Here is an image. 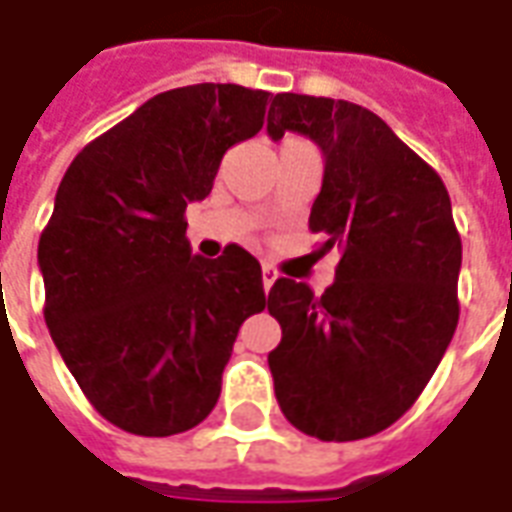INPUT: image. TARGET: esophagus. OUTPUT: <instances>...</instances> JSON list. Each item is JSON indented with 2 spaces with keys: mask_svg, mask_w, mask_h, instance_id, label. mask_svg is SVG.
Masks as SVG:
<instances>
[{
  "mask_svg": "<svg viewBox=\"0 0 512 512\" xmlns=\"http://www.w3.org/2000/svg\"><path fill=\"white\" fill-rule=\"evenodd\" d=\"M279 279V270L273 265H262V285H265V293H270L273 282Z\"/></svg>",
  "mask_w": 512,
  "mask_h": 512,
  "instance_id": "1",
  "label": "esophagus"
}]
</instances>
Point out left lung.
<instances>
[{"mask_svg":"<svg viewBox=\"0 0 512 512\" xmlns=\"http://www.w3.org/2000/svg\"><path fill=\"white\" fill-rule=\"evenodd\" d=\"M285 130L322 148L310 230L342 259L322 296L287 276L270 287L282 342L267 364L287 422L356 442L402 419L442 362L459 325L462 239L442 176L373 110L276 93L267 133Z\"/></svg>","mask_w":512,"mask_h":512,"instance_id":"1","label":"left lung"}]
</instances>
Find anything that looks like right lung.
<instances>
[{
  "mask_svg": "<svg viewBox=\"0 0 512 512\" xmlns=\"http://www.w3.org/2000/svg\"><path fill=\"white\" fill-rule=\"evenodd\" d=\"M267 90L187 85L79 150L39 239L45 322L88 402L136 436L207 419L247 316L265 310L245 247L190 253L185 207L265 125Z\"/></svg>",
  "mask_w": 512,
  "mask_h": 512,
  "instance_id": "right-lung-1",
  "label": "right lung"
}]
</instances>
